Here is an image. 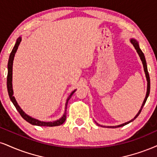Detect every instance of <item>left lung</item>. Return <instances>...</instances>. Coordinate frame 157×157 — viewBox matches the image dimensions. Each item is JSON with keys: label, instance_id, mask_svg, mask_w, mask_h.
I'll return each mask as SVG.
<instances>
[{"label": "left lung", "instance_id": "1", "mask_svg": "<svg viewBox=\"0 0 157 157\" xmlns=\"http://www.w3.org/2000/svg\"><path fill=\"white\" fill-rule=\"evenodd\" d=\"M130 42H131V44H132V45H133V46H134V47H135V49H136V51H137V52H138L139 57H140L141 61H142L143 65H144V71H145V73H146V80H147V82H148V83H147V92H146V98H145V99H144V102H143L142 106H141L140 111H138V113H137V115L135 116V117H134V119H132V120H130V121H127V122H126V123L121 124H120V125H117V126H108V127H111V128H117V127H123V126H124V125H126V124H127L132 122V121H134V120H135V119H136L137 117H138L139 114L140 113V112H141V111H142V109H143V107H144V105H145V103H146V100H147V98H148V95H149V93H150V85H151V84H150V77H149V74H148V68H147L146 61V59H145L144 54L143 53V52L141 51V49H140V47H139L138 42L136 40L134 39V38H131V39H130ZM95 122H96V121H95ZM96 123H97V122H96ZM97 124L99 125V126H101V127H105V126L100 125L99 124H98V123H97Z\"/></svg>", "mask_w": 157, "mask_h": 157}]
</instances>
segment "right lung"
<instances>
[{"instance_id":"add662e5","label":"right lung","mask_w":157,"mask_h":157,"mask_svg":"<svg viewBox=\"0 0 157 157\" xmlns=\"http://www.w3.org/2000/svg\"><path fill=\"white\" fill-rule=\"evenodd\" d=\"M21 40H22V38L19 37L17 38L16 44H15L14 46H13L12 51H11L10 56H9V62H8V75H7V90H8V92H9V98L11 100V102H13V104L14 105L16 109L18 111L19 114L21 115L23 119L25 120H26L30 124H31L33 125H36V126H41V127H55V126H59L65 121V119H66V109H67V102H68V100L71 99V96L73 95V94L74 93L75 91H73L71 92V94H70L68 98H67L66 103H65V113H64L63 116L60 119L57 120V121H48V122H46V121H39V120L34 119V118L30 117V116H28V114H26L24 111L21 109V108L19 107V105L17 103V102L15 100V98L13 96V89H12V67H13V58H14V55L15 53H16L17 49H18V46L20 44Z\"/></svg>"}]
</instances>
